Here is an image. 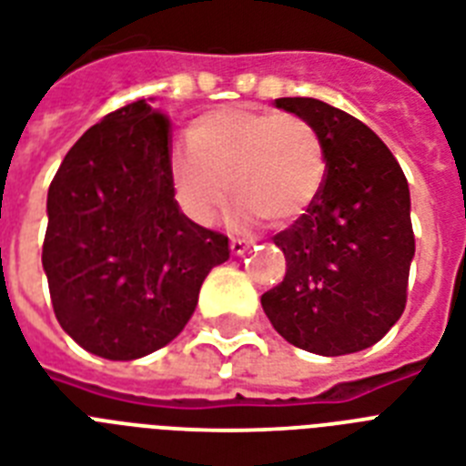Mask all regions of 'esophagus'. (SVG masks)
<instances>
[{
    "label": "esophagus",
    "mask_w": 466,
    "mask_h": 466,
    "mask_svg": "<svg viewBox=\"0 0 466 466\" xmlns=\"http://www.w3.org/2000/svg\"><path fill=\"white\" fill-rule=\"evenodd\" d=\"M229 248H232L234 256H241V253L248 251V241H244V239H232V241H229Z\"/></svg>",
    "instance_id": "34e87169"
}]
</instances>
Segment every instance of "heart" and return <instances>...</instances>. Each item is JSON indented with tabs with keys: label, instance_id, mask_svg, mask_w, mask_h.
Returning a JSON list of instances; mask_svg holds the SVG:
<instances>
[{
	"label": "heart",
	"instance_id": "b5f03b06",
	"mask_svg": "<svg viewBox=\"0 0 466 466\" xmlns=\"http://www.w3.org/2000/svg\"><path fill=\"white\" fill-rule=\"evenodd\" d=\"M169 177L181 210L198 225L218 220L229 188L239 198L237 222L289 225L323 187L325 146L304 116L218 107L196 119L188 146L172 147Z\"/></svg>",
	"mask_w": 466,
	"mask_h": 466
}]
</instances>
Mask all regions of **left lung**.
Here are the masks:
<instances>
[{
  "mask_svg": "<svg viewBox=\"0 0 466 466\" xmlns=\"http://www.w3.org/2000/svg\"><path fill=\"white\" fill-rule=\"evenodd\" d=\"M325 146L319 196L272 237L285 279L260 297L272 328L299 350L342 357L376 344L400 320L414 258L410 184L395 155L357 116L313 97H278Z\"/></svg>",
  "mask_w": 466,
  "mask_h": 466,
  "instance_id": "8db88e82",
  "label": "left lung"
}]
</instances>
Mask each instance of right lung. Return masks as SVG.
Returning a JSON list of instances; mask_svg holds the SVG:
<instances>
[{
	"mask_svg": "<svg viewBox=\"0 0 466 466\" xmlns=\"http://www.w3.org/2000/svg\"><path fill=\"white\" fill-rule=\"evenodd\" d=\"M227 258L225 234L191 222L174 200L169 119L146 100L90 127L49 184L52 309L90 354L131 361L172 342Z\"/></svg>",
	"mask_w": 466,
	"mask_h": 466,
	"instance_id": "obj_1",
	"label": "right lung"
}]
</instances>
